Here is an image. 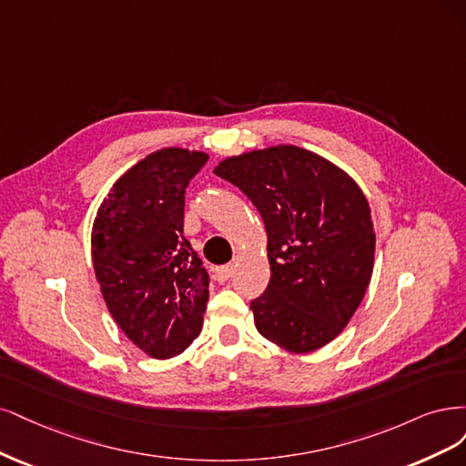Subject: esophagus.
Wrapping results in <instances>:
<instances>
[{"mask_svg":"<svg viewBox=\"0 0 466 466\" xmlns=\"http://www.w3.org/2000/svg\"><path fill=\"white\" fill-rule=\"evenodd\" d=\"M232 275H234V267H232V265H224V267H218V268H217V279H218L220 282L228 280Z\"/></svg>","mask_w":466,"mask_h":466,"instance_id":"34e87169","label":"esophagus"}]
</instances>
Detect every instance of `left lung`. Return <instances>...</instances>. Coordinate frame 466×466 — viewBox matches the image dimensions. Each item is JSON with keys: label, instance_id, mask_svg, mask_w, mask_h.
<instances>
[{"label": "left lung", "instance_id": "left-lung-1", "mask_svg": "<svg viewBox=\"0 0 466 466\" xmlns=\"http://www.w3.org/2000/svg\"><path fill=\"white\" fill-rule=\"evenodd\" d=\"M215 174L242 189L265 222L271 279L251 302L258 331L292 354L325 347L349 325L371 279L375 230L364 191L296 145L228 157Z\"/></svg>", "mask_w": 466, "mask_h": 466}]
</instances>
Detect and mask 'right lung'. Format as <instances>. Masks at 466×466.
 <instances>
[{
    "mask_svg": "<svg viewBox=\"0 0 466 466\" xmlns=\"http://www.w3.org/2000/svg\"><path fill=\"white\" fill-rule=\"evenodd\" d=\"M208 155L167 147L119 176L91 232L106 308L145 354L168 360L198 339L208 275L184 238V193Z\"/></svg>",
    "mask_w": 466,
    "mask_h": 466,
    "instance_id": "right-lung-1",
    "label": "right lung"
}]
</instances>
